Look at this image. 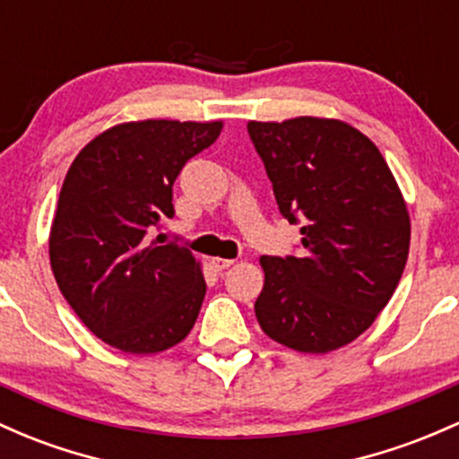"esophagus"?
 <instances>
[{
	"instance_id": "34e87169",
	"label": "esophagus",
	"mask_w": 459,
	"mask_h": 459,
	"mask_svg": "<svg viewBox=\"0 0 459 459\" xmlns=\"http://www.w3.org/2000/svg\"><path fill=\"white\" fill-rule=\"evenodd\" d=\"M233 264H235L233 259H221V256H213V259H211V265H213V268L218 270V272L230 268V265H233Z\"/></svg>"
}]
</instances>
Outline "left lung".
I'll return each mask as SVG.
<instances>
[{"instance_id":"obj_1","label":"left lung","mask_w":459,"mask_h":459,"mask_svg":"<svg viewBox=\"0 0 459 459\" xmlns=\"http://www.w3.org/2000/svg\"><path fill=\"white\" fill-rule=\"evenodd\" d=\"M300 256H261L255 314L264 333L299 352L351 344L390 303L410 253V211L372 141L342 119L248 122Z\"/></svg>"}]
</instances>
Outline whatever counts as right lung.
I'll use <instances>...</instances> for the list:
<instances>
[{"label":"right lung","instance_id":"right-lung-1","mask_svg":"<svg viewBox=\"0 0 459 459\" xmlns=\"http://www.w3.org/2000/svg\"><path fill=\"white\" fill-rule=\"evenodd\" d=\"M224 122L141 119L91 139L63 180L49 229L58 290L113 349L152 355L183 342L203 307V264L174 244H148L172 218V185Z\"/></svg>","mask_w":459,"mask_h":459}]
</instances>
